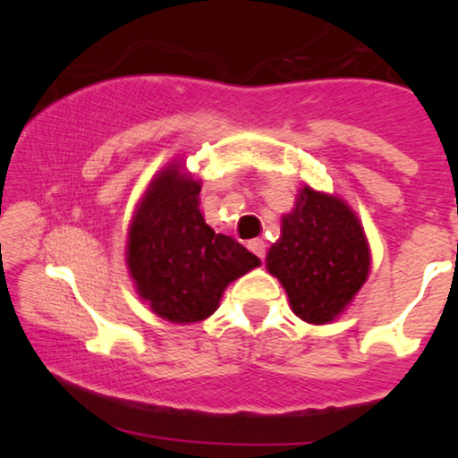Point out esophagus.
I'll use <instances>...</instances> for the list:
<instances>
[{
	"label": "esophagus",
	"mask_w": 458,
	"mask_h": 458,
	"mask_svg": "<svg viewBox=\"0 0 458 458\" xmlns=\"http://www.w3.org/2000/svg\"><path fill=\"white\" fill-rule=\"evenodd\" d=\"M248 248L252 250V252L259 256L260 260H265V256H267V243L265 242H262V240H252V242L248 243Z\"/></svg>",
	"instance_id": "1"
}]
</instances>
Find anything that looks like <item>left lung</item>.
Listing matches in <instances>:
<instances>
[{
	"label": "left lung",
	"mask_w": 458,
	"mask_h": 458,
	"mask_svg": "<svg viewBox=\"0 0 458 458\" xmlns=\"http://www.w3.org/2000/svg\"><path fill=\"white\" fill-rule=\"evenodd\" d=\"M267 268L281 281L292 310L306 323L334 321L369 275V248L359 218L342 199L304 187Z\"/></svg>",
	"instance_id": "8db88e82"
}]
</instances>
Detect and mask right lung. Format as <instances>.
Masks as SVG:
<instances>
[{
  "label": "right lung",
  "mask_w": 458,
  "mask_h": 458,
  "mask_svg": "<svg viewBox=\"0 0 458 458\" xmlns=\"http://www.w3.org/2000/svg\"><path fill=\"white\" fill-rule=\"evenodd\" d=\"M198 202V181L168 166L152 181L129 231L127 265L137 292L173 323L210 317L225 287L260 265L233 237L215 233Z\"/></svg>",
  "instance_id": "obj_1"
}]
</instances>
